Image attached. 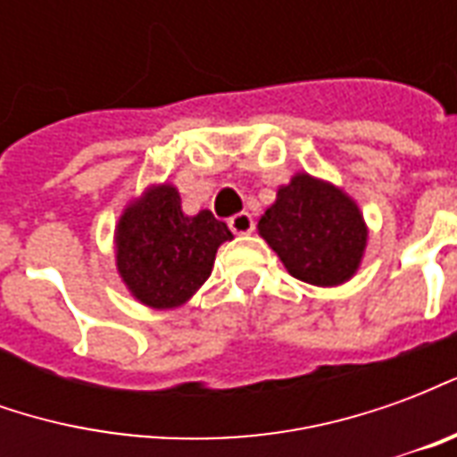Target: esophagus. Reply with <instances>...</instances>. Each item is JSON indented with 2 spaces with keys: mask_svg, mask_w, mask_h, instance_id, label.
Returning <instances> with one entry per match:
<instances>
[{
  "mask_svg": "<svg viewBox=\"0 0 457 457\" xmlns=\"http://www.w3.org/2000/svg\"><path fill=\"white\" fill-rule=\"evenodd\" d=\"M228 225L235 235H249L254 229V218L249 212H237L228 220Z\"/></svg>",
  "mask_w": 457,
  "mask_h": 457,
  "instance_id": "1",
  "label": "esophagus"
}]
</instances>
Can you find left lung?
<instances>
[{"label": "left lung", "instance_id": "1", "mask_svg": "<svg viewBox=\"0 0 457 457\" xmlns=\"http://www.w3.org/2000/svg\"><path fill=\"white\" fill-rule=\"evenodd\" d=\"M259 235L291 277L313 287H337L360 267L367 228L353 200L330 183L298 173L278 188L259 220Z\"/></svg>", "mask_w": 457, "mask_h": 457}]
</instances>
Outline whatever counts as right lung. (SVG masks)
<instances>
[{"mask_svg":"<svg viewBox=\"0 0 457 457\" xmlns=\"http://www.w3.org/2000/svg\"><path fill=\"white\" fill-rule=\"evenodd\" d=\"M225 239H232V232L210 210L188 218L179 190L159 186L121 215L117 269L141 303L176 308L205 284Z\"/></svg>","mask_w":457,"mask_h":457,"instance_id":"add662e5","label":"right lung"}]
</instances>
